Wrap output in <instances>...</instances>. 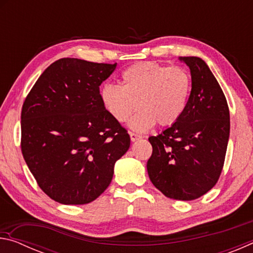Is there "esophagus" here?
<instances>
[{"mask_svg": "<svg viewBox=\"0 0 253 253\" xmlns=\"http://www.w3.org/2000/svg\"><path fill=\"white\" fill-rule=\"evenodd\" d=\"M129 136H130L131 142H136V140H138V139L142 138V136L138 135V134H136V132H132V131H129Z\"/></svg>", "mask_w": 253, "mask_h": 253, "instance_id": "34e87169", "label": "esophagus"}]
</instances>
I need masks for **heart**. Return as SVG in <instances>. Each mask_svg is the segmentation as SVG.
Segmentation results:
<instances>
[{"label": "heart", "instance_id": "b5f03b06", "mask_svg": "<svg viewBox=\"0 0 253 253\" xmlns=\"http://www.w3.org/2000/svg\"><path fill=\"white\" fill-rule=\"evenodd\" d=\"M121 81L122 87H102V105L119 123L126 122L139 106L140 111L129 122L136 131H146L156 123L173 125L181 118L191 95L190 72L178 66L139 62L124 70Z\"/></svg>", "mask_w": 253, "mask_h": 253}]
</instances>
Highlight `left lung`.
<instances>
[{"label":"left lung","instance_id":"obj_1","mask_svg":"<svg viewBox=\"0 0 253 253\" xmlns=\"http://www.w3.org/2000/svg\"><path fill=\"white\" fill-rule=\"evenodd\" d=\"M179 60L191 70V95L181 118L148 138L153 153L147 172L165 196L192 201L211 190L220 177L230 136V111L207 63L198 57Z\"/></svg>","mask_w":253,"mask_h":253}]
</instances>
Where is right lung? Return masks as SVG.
Masks as SVG:
<instances>
[{"label": "right lung", "instance_id": "right-lung-1", "mask_svg": "<svg viewBox=\"0 0 253 253\" xmlns=\"http://www.w3.org/2000/svg\"><path fill=\"white\" fill-rule=\"evenodd\" d=\"M117 63L62 58L43 71L21 113V151L38 185L61 204H87L113 179L130 137L102 105Z\"/></svg>", "mask_w": 253, "mask_h": 253}]
</instances>
